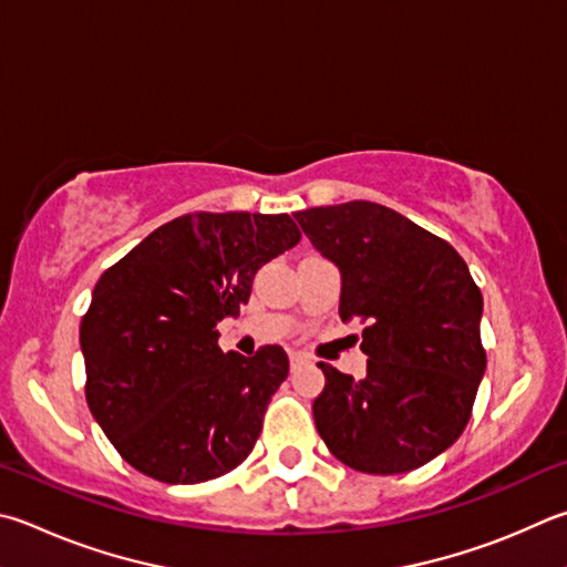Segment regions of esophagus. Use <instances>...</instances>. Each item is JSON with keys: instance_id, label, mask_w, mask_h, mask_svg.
Returning a JSON list of instances; mask_svg holds the SVG:
<instances>
[{"instance_id": "34e87169", "label": "esophagus", "mask_w": 567, "mask_h": 567, "mask_svg": "<svg viewBox=\"0 0 567 567\" xmlns=\"http://www.w3.org/2000/svg\"><path fill=\"white\" fill-rule=\"evenodd\" d=\"M305 362H307L305 354H300V352H292V354H290V364H292V367H300V364H305Z\"/></svg>"}]
</instances>
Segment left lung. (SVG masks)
Here are the masks:
<instances>
[{
  "label": "left lung",
  "instance_id": "1",
  "mask_svg": "<svg viewBox=\"0 0 567 567\" xmlns=\"http://www.w3.org/2000/svg\"><path fill=\"white\" fill-rule=\"evenodd\" d=\"M342 275L339 317L362 322L367 377L319 362L312 414L327 449L349 468L394 476L454 444L486 372L483 297L446 240L386 205L352 200L295 213Z\"/></svg>",
  "mask_w": 567,
  "mask_h": 567
}]
</instances>
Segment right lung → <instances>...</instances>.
<instances>
[{
  "label": "right lung",
  "instance_id": "add662e5",
  "mask_svg": "<svg viewBox=\"0 0 567 567\" xmlns=\"http://www.w3.org/2000/svg\"><path fill=\"white\" fill-rule=\"evenodd\" d=\"M300 238L285 213H193L101 275L79 332L86 401L133 468L178 486L248 458L290 362L277 344L225 354L215 327Z\"/></svg>",
  "mask_w": 567,
  "mask_h": 567
}]
</instances>
